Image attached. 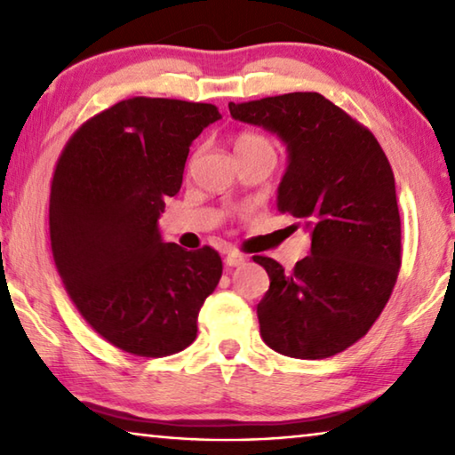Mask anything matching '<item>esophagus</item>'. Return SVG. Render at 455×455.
<instances>
[{
  "mask_svg": "<svg viewBox=\"0 0 455 455\" xmlns=\"http://www.w3.org/2000/svg\"><path fill=\"white\" fill-rule=\"evenodd\" d=\"M244 260H246V257L241 255V252L228 251L227 257H225V265H227V267H238V265H243Z\"/></svg>",
  "mask_w": 455,
  "mask_h": 455,
  "instance_id": "esophagus-1",
  "label": "esophagus"
}]
</instances>
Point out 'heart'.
Segmentation results:
<instances>
[{"label":"heart","mask_w":455,"mask_h":455,"mask_svg":"<svg viewBox=\"0 0 455 455\" xmlns=\"http://www.w3.org/2000/svg\"><path fill=\"white\" fill-rule=\"evenodd\" d=\"M255 146H271L267 142V138L259 136V134H252V132H243L238 134V138L235 140V150L241 152L246 148H255Z\"/></svg>","instance_id":"1"}]
</instances>
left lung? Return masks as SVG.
<instances>
[{"label":"left lung","mask_w":455,"mask_h":455,"mask_svg":"<svg viewBox=\"0 0 455 455\" xmlns=\"http://www.w3.org/2000/svg\"><path fill=\"white\" fill-rule=\"evenodd\" d=\"M230 116L287 146L276 209L301 219L311 255L292 271L268 257L271 287L257 305L260 337L276 353L325 359L379 317L402 265L395 179L375 136L317 92L228 104Z\"/></svg>","instance_id":"left-lung-1"}]
</instances>
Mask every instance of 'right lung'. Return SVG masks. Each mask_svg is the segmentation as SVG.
Returning <instances> with one entry per match:
<instances>
[{
  "instance_id": "1",
  "label": "right lung",
  "mask_w": 455,
  "mask_h": 455,
  "mask_svg": "<svg viewBox=\"0 0 455 455\" xmlns=\"http://www.w3.org/2000/svg\"><path fill=\"white\" fill-rule=\"evenodd\" d=\"M220 118L212 104L122 100L90 118L58 160L53 260L82 317L122 351L164 357L196 339L222 260L211 246L166 243L158 219L180 190L192 140Z\"/></svg>"
}]
</instances>
